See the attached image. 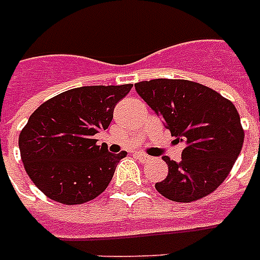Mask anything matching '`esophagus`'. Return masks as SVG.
I'll return each mask as SVG.
<instances>
[{
	"mask_svg": "<svg viewBox=\"0 0 260 260\" xmlns=\"http://www.w3.org/2000/svg\"><path fill=\"white\" fill-rule=\"evenodd\" d=\"M135 156L138 158V160H140V162H147V160H150V156L146 154H143V152H136L135 154Z\"/></svg>",
	"mask_w": 260,
	"mask_h": 260,
	"instance_id": "obj_1",
	"label": "esophagus"
}]
</instances>
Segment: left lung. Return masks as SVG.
Instances as JSON below:
<instances>
[{
  "label": "left lung",
  "mask_w": 260,
  "mask_h": 260,
  "mask_svg": "<svg viewBox=\"0 0 260 260\" xmlns=\"http://www.w3.org/2000/svg\"><path fill=\"white\" fill-rule=\"evenodd\" d=\"M144 101L163 118L177 142H185L182 160H163L169 175L155 187L163 197L191 202L213 193L228 177L244 142L240 116L221 94L187 79L135 83Z\"/></svg>",
  "instance_id": "obj_1"
}]
</instances>
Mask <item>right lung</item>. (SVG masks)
I'll return each instance as SVG.
<instances>
[{
  "instance_id": "obj_1",
  "label": "right lung",
  "mask_w": 260,
  "mask_h": 260,
  "mask_svg": "<svg viewBox=\"0 0 260 260\" xmlns=\"http://www.w3.org/2000/svg\"><path fill=\"white\" fill-rule=\"evenodd\" d=\"M134 85L82 86L47 100L18 136L24 169L38 189L64 205L98 197L126 152H108L94 135L108 129L114 106Z\"/></svg>"
}]
</instances>
